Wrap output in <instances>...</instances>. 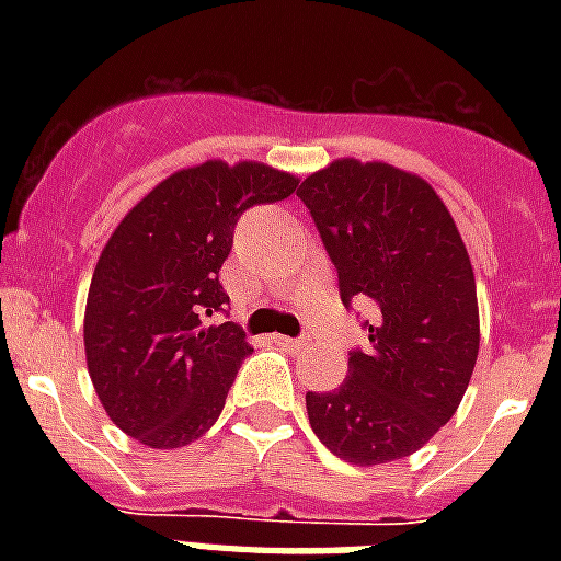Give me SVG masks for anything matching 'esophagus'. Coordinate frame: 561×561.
<instances>
[{"instance_id": "34e87169", "label": "esophagus", "mask_w": 561, "mask_h": 561, "mask_svg": "<svg viewBox=\"0 0 561 561\" xmlns=\"http://www.w3.org/2000/svg\"><path fill=\"white\" fill-rule=\"evenodd\" d=\"M273 341L279 343V346H285V350H302V346L311 343V337H285V334H276Z\"/></svg>"}]
</instances>
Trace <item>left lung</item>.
I'll return each mask as SVG.
<instances>
[{"instance_id": "obj_1", "label": "left lung", "mask_w": 561, "mask_h": 561, "mask_svg": "<svg viewBox=\"0 0 561 561\" xmlns=\"http://www.w3.org/2000/svg\"><path fill=\"white\" fill-rule=\"evenodd\" d=\"M343 306L373 302L369 350L346 381L306 392L308 422L341 460L378 466L419 451L460 408L480 350L478 288L451 211L425 180L387 162L337 160L297 188Z\"/></svg>"}]
</instances>
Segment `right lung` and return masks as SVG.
I'll use <instances>...</instances> for the list:
<instances>
[{"label": "right lung", "mask_w": 561, "mask_h": 561, "mask_svg": "<svg viewBox=\"0 0 561 561\" xmlns=\"http://www.w3.org/2000/svg\"><path fill=\"white\" fill-rule=\"evenodd\" d=\"M262 162L209 160L151 188L101 250L83 346L107 416L148 448H180L218 422L250 343L206 325L229 297L218 282L238 218L297 192Z\"/></svg>", "instance_id": "right-lung-1"}]
</instances>
